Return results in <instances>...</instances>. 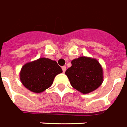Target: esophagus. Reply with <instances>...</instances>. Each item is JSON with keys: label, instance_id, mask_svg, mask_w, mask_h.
<instances>
[{"label": "esophagus", "instance_id": "obj_1", "mask_svg": "<svg viewBox=\"0 0 127 127\" xmlns=\"http://www.w3.org/2000/svg\"><path fill=\"white\" fill-rule=\"evenodd\" d=\"M66 68V67L65 66H62V70H63V72H65Z\"/></svg>", "mask_w": 127, "mask_h": 127}]
</instances>
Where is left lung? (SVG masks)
Here are the masks:
<instances>
[{
	"instance_id": "obj_1",
	"label": "left lung",
	"mask_w": 127,
	"mask_h": 127,
	"mask_svg": "<svg viewBox=\"0 0 127 127\" xmlns=\"http://www.w3.org/2000/svg\"><path fill=\"white\" fill-rule=\"evenodd\" d=\"M72 66L66 70V75L71 85L83 94L95 91L103 81V71L95 59L81 57L71 62Z\"/></svg>"
}]
</instances>
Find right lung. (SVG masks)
<instances>
[{"label":"right lung","instance_id":"add662e5","mask_svg":"<svg viewBox=\"0 0 127 127\" xmlns=\"http://www.w3.org/2000/svg\"><path fill=\"white\" fill-rule=\"evenodd\" d=\"M62 72L61 68L56 61L40 58L25 64L22 67L20 80L29 90L38 93L51 87L55 77Z\"/></svg>","mask_w":127,"mask_h":127}]
</instances>
